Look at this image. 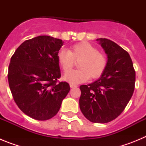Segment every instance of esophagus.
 <instances>
[{
  "mask_svg": "<svg viewBox=\"0 0 146 146\" xmlns=\"http://www.w3.org/2000/svg\"><path fill=\"white\" fill-rule=\"evenodd\" d=\"M70 87L71 88H76V87H77V86H76V85H74V84H72V83H70Z\"/></svg>",
  "mask_w": 146,
  "mask_h": 146,
  "instance_id": "esophagus-1",
  "label": "esophagus"
}]
</instances>
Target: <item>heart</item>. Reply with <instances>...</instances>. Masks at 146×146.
Wrapping results in <instances>:
<instances>
[{
  "label": "heart",
  "mask_w": 146,
  "mask_h": 146,
  "mask_svg": "<svg viewBox=\"0 0 146 146\" xmlns=\"http://www.w3.org/2000/svg\"><path fill=\"white\" fill-rule=\"evenodd\" d=\"M58 62L65 73L74 65V60L79 61V70L67 73L64 80L71 83H80L89 79H97L106 69L108 60L104 54L98 52L96 47L88 42L74 44L69 51L60 50L57 55Z\"/></svg>",
  "instance_id": "heart-1"
}]
</instances>
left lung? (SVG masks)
Instances as JSON below:
<instances>
[{"mask_svg": "<svg viewBox=\"0 0 146 146\" xmlns=\"http://www.w3.org/2000/svg\"><path fill=\"white\" fill-rule=\"evenodd\" d=\"M108 55L106 69L98 80L80 88V108L93 123L115 119L124 110L135 90V71L130 55L108 38H97Z\"/></svg>", "mask_w": 146, "mask_h": 146, "instance_id": "left-lung-1", "label": "left lung"}]
</instances>
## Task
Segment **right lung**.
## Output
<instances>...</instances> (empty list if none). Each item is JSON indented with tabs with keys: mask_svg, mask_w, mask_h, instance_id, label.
<instances>
[{
	"mask_svg": "<svg viewBox=\"0 0 146 146\" xmlns=\"http://www.w3.org/2000/svg\"><path fill=\"white\" fill-rule=\"evenodd\" d=\"M61 39L39 36L25 41L10 60L8 80L18 108L33 119H50L70 90L61 77L57 55Z\"/></svg>",
	"mask_w": 146,
	"mask_h": 146,
	"instance_id": "right-lung-1",
	"label": "right lung"
}]
</instances>
